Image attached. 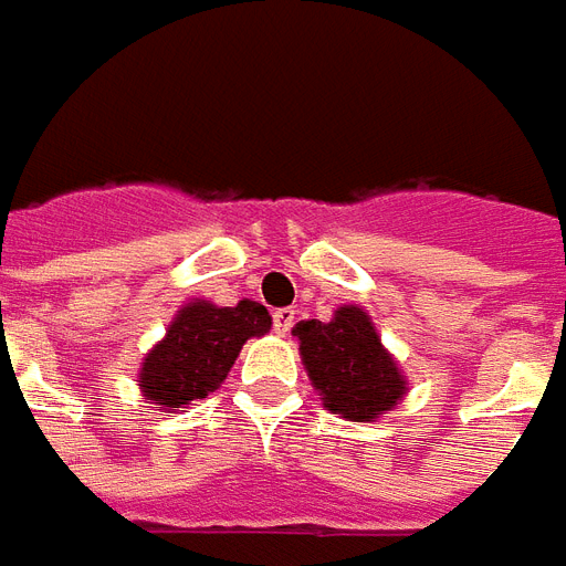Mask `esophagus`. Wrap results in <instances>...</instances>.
Returning <instances> with one entry per match:
<instances>
[{
	"label": "esophagus",
	"instance_id": "esophagus-1",
	"mask_svg": "<svg viewBox=\"0 0 566 566\" xmlns=\"http://www.w3.org/2000/svg\"><path fill=\"white\" fill-rule=\"evenodd\" d=\"M274 333L277 336H289V329L295 327V310L292 306H283V310H274Z\"/></svg>",
	"mask_w": 566,
	"mask_h": 566
}]
</instances>
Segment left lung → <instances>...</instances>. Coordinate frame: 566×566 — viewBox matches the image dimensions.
<instances>
[{
	"instance_id": "left-lung-1",
	"label": "left lung",
	"mask_w": 566,
	"mask_h": 566,
	"mask_svg": "<svg viewBox=\"0 0 566 566\" xmlns=\"http://www.w3.org/2000/svg\"><path fill=\"white\" fill-rule=\"evenodd\" d=\"M292 336L324 409L347 420H374L406 395L403 370L382 347L374 321L359 306H338L329 321H301Z\"/></svg>"
}]
</instances>
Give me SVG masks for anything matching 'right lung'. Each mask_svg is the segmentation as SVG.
<instances>
[{
    "mask_svg": "<svg viewBox=\"0 0 566 566\" xmlns=\"http://www.w3.org/2000/svg\"><path fill=\"white\" fill-rule=\"evenodd\" d=\"M269 329V310L256 301H239L237 306L189 301L143 359L137 379L143 397L155 403L151 409H187L224 382L248 338L265 336Z\"/></svg>",
    "mask_w": 566,
    "mask_h": 566,
    "instance_id": "obj_1",
    "label": "right lung"
}]
</instances>
